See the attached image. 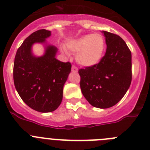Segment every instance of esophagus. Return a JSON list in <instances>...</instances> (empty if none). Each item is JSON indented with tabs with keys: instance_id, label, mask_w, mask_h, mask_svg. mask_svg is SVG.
<instances>
[{
	"instance_id": "34e87169",
	"label": "esophagus",
	"mask_w": 150,
	"mask_h": 150,
	"mask_svg": "<svg viewBox=\"0 0 150 150\" xmlns=\"http://www.w3.org/2000/svg\"><path fill=\"white\" fill-rule=\"evenodd\" d=\"M71 71H72L73 72H77L78 68L75 65H72V67H71Z\"/></svg>"
}]
</instances>
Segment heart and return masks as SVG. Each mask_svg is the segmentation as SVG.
<instances>
[{"mask_svg": "<svg viewBox=\"0 0 150 150\" xmlns=\"http://www.w3.org/2000/svg\"><path fill=\"white\" fill-rule=\"evenodd\" d=\"M69 50L76 52V61L85 66L98 63L104 55L105 40L99 33L88 34L71 41L67 44Z\"/></svg>", "mask_w": 150, "mask_h": 150, "instance_id": "heart-1", "label": "heart"}]
</instances>
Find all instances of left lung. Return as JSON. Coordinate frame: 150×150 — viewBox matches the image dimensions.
<instances>
[{
    "instance_id": "left-lung-1",
    "label": "left lung",
    "mask_w": 150,
    "mask_h": 150,
    "mask_svg": "<svg viewBox=\"0 0 150 150\" xmlns=\"http://www.w3.org/2000/svg\"><path fill=\"white\" fill-rule=\"evenodd\" d=\"M106 53L94 65L79 69L80 88L91 105L109 108L123 98L132 83V52L122 38L103 30Z\"/></svg>"
}]
</instances>
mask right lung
Masks as SVG:
<instances>
[{
    "label": "right lung",
    "instance_id": "obj_1",
    "mask_svg": "<svg viewBox=\"0 0 150 150\" xmlns=\"http://www.w3.org/2000/svg\"><path fill=\"white\" fill-rule=\"evenodd\" d=\"M51 35L50 30L40 29L26 38L16 52L13 66L16 89L31 109L41 112H52L59 107L63 87L71 71V64L55 59L57 48L46 46L44 55L35 57L31 46L45 43Z\"/></svg>",
    "mask_w": 150,
    "mask_h": 150
}]
</instances>
